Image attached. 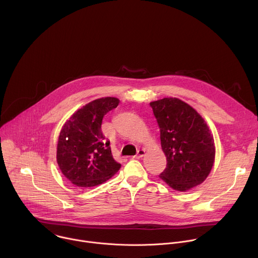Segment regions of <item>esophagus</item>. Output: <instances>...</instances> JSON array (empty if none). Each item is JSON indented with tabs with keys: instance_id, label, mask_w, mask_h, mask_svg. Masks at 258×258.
Returning <instances> with one entry per match:
<instances>
[{
	"instance_id": "1",
	"label": "esophagus",
	"mask_w": 258,
	"mask_h": 258,
	"mask_svg": "<svg viewBox=\"0 0 258 258\" xmlns=\"http://www.w3.org/2000/svg\"><path fill=\"white\" fill-rule=\"evenodd\" d=\"M145 149H139L137 152V155L135 156V158H142L145 155Z\"/></svg>"
}]
</instances>
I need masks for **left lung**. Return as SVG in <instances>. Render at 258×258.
Instances as JSON below:
<instances>
[{
  "instance_id": "8db88e82",
  "label": "left lung",
  "mask_w": 258,
  "mask_h": 258,
  "mask_svg": "<svg viewBox=\"0 0 258 258\" xmlns=\"http://www.w3.org/2000/svg\"><path fill=\"white\" fill-rule=\"evenodd\" d=\"M160 128L166 168L160 178L171 189L187 192L202 183L215 158L213 136L196 110L177 98L150 103Z\"/></svg>"
}]
</instances>
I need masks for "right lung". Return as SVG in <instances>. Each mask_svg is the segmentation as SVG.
Returning a JSON list of instances; mask_svg holds the SVG:
<instances>
[{"mask_svg":"<svg viewBox=\"0 0 258 258\" xmlns=\"http://www.w3.org/2000/svg\"><path fill=\"white\" fill-rule=\"evenodd\" d=\"M114 97L96 99L77 110L63 124L57 144V163L73 185L85 189L112 177L120 163L112 157L101 125L105 114L117 107Z\"/></svg>","mask_w":258,"mask_h":258,"instance_id":"right-lung-1","label":"right lung"}]
</instances>
